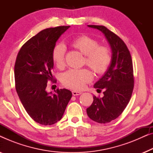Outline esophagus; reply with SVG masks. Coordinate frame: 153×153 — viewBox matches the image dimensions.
Masks as SVG:
<instances>
[{"mask_svg":"<svg viewBox=\"0 0 153 153\" xmlns=\"http://www.w3.org/2000/svg\"><path fill=\"white\" fill-rule=\"evenodd\" d=\"M81 92H79V91H72V95L74 96H76V95H81Z\"/></svg>","mask_w":153,"mask_h":153,"instance_id":"obj_1","label":"esophagus"}]
</instances>
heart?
I'll return each mask as SVG.
<instances>
[{"label":"heart","mask_w":153,"mask_h":153,"mask_svg":"<svg viewBox=\"0 0 153 153\" xmlns=\"http://www.w3.org/2000/svg\"><path fill=\"white\" fill-rule=\"evenodd\" d=\"M71 45L85 55L87 65L94 72L102 74L107 70L111 62V53L107 47L98 46L97 41L85 35L75 38ZM65 48L63 45L58 44L54 47L52 59L58 68H62L65 65ZM92 79L93 75L87 69H72L62 74V83L70 88L81 90Z\"/></svg>","instance_id":"b5f03b06"}]
</instances>
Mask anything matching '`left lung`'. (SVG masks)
Wrapping results in <instances>:
<instances>
[{
	"label": "left lung",
	"instance_id": "1",
	"mask_svg": "<svg viewBox=\"0 0 153 153\" xmlns=\"http://www.w3.org/2000/svg\"><path fill=\"white\" fill-rule=\"evenodd\" d=\"M88 27L101 31L111 50L109 66L94 84L97 91L104 90V96L94 95L93 104L86 109L91 120L104 124L118 118L130 100L134 88L132 61L126 45L116 34L103 26Z\"/></svg>",
	"mask_w": 153,
	"mask_h": 153
}]
</instances>
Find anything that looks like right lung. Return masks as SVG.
<instances>
[{"instance_id": "add662e5", "label": "right lung", "mask_w": 153, "mask_h": 153, "mask_svg": "<svg viewBox=\"0 0 153 153\" xmlns=\"http://www.w3.org/2000/svg\"><path fill=\"white\" fill-rule=\"evenodd\" d=\"M58 26L45 29L26 42L21 48L14 65L16 91L30 118L39 124L51 125L62 118L72 92L57 89L54 93L46 91L52 79V51L60 37L70 28Z\"/></svg>"}]
</instances>
